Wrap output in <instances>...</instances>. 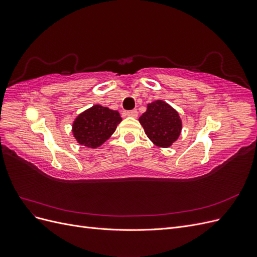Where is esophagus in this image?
Listing matches in <instances>:
<instances>
[{
  "instance_id": "esophagus-1",
  "label": "esophagus",
  "mask_w": 257,
  "mask_h": 257,
  "mask_svg": "<svg viewBox=\"0 0 257 257\" xmlns=\"http://www.w3.org/2000/svg\"><path fill=\"white\" fill-rule=\"evenodd\" d=\"M125 114L127 115V116H133V118H136L137 116V114H138V112H137V110H130V111H126L125 112Z\"/></svg>"
}]
</instances>
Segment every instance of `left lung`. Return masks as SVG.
Listing matches in <instances>:
<instances>
[{"instance_id": "1", "label": "left lung", "mask_w": 257, "mask_h": 257, "mask_svg": "<svg viewBox=\"0 0 257 257\" xmlns=\"http://www.w3.org/2000/svg\"><path fill=\"white\" fill-rule=\"evenodd\" d=\"M139 122L148 138L161 148L172 146L182 130V121L178 111L161 99L147 105V110L139 116Z\"/></svg>"}]
</instances>
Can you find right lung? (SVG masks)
<instances>
[{
	"label": "right lung",
	"instance_id": "add662e5",
	"mask_svg": "<svg viewBox=\"0 0 257 257\" xmlns=\"http://www.w3.org/2000/svg\"><path fill=\"white\" fill-rule=\"evenodd\" d=\"M122 121L120 113L108 107L94 105L84 110L73 123V135L79 145L87 148L102 146Z\"/></svg>",
	"mask_w": 257,
	"mask_h": 257
}]
</instances>
